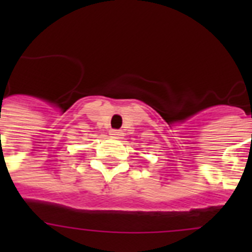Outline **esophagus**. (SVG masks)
<instances>
[{"instance_id":"34e87169","label":"esophagus","mask_w":252,"mask_h":252,"mask_svg":"<svg viewBox=\"0 0 252 252\" xmlns=\"http://www.w3.org/2000/svg\"><path fill=\"white\" fill-rule=\"evenodd\" d=\"M110 135L113 139H122L124 137V132L121 130H111Z\"/></svg>"}]
</instances>
